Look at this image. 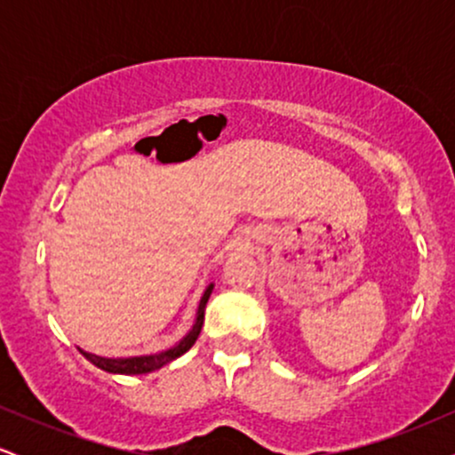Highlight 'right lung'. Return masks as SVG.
<instances>
[{
	"mask_svg": "<svg viewBox=\"0 0 455 455\" xmlns=\"http://www.w3.org/2000/svg\"><path fill=\"white\" fill-rule=\"evenodd\" d=\"M212 289H213V284L207 286V291L201 297V304H198V310H196V321H195V325H192L190 333H188V336L180 344H175L173 348H169V351H162L156 355H143V357H126V359H108V357H98V355H92L85 351H81V353L85 355V359H90L93 365H98V368L104 370V372H111V374L154 372V370L171 363L173 359L181 357L186 351H190L192 344L196 342L198 333H201V327H203V316H205V306H207V299H210V295H212Z\"/></svg>",
	"mask_w": 455,
	"mask_h": 455,
	"instance_id": "1",
	"label": "right lung"
}]
</instances>
